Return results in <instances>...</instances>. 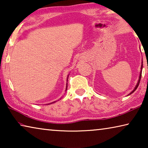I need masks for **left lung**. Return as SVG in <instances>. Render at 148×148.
<instances>
[{"label":"left lung","instance_id":"obj_1","mask_svg":"<svg viewBox=\"0 0 148 148\" xmlns=\"http://www.w3.org/2000/svg\"><path fill=\"white\" fill-rule=\"evenodd\" d=\"M142 67H143V64H142V66H141V71H140V76H139V79H138V83H137V84H136V87H134V90L132 91H131V92H130V94H129V95H131L132 92H134V91L135 90H136V89H137V87H138V86H139V84H140V79H141V76H142Z\"/></svg>","mask_w":148,"mask_h":148}]
</instances>
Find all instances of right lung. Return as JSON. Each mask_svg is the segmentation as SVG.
Returning a JSON list of instances; mask_svg holds the SVG:
<instances>
[{"mask_svg": "<svg viewBox=\"0 0 148 148\" xmlns=\"http://www.w3.org/2000/svg\"><path fill=\"white\" fill-rule=\"evenodd\" d=\"M68 77H69V76L67 77V81H68ZM66 89H67V84H66ZM53 102H51V104L53 103ZM50 104H51V103H50Z\"/></svg>", "mask_w": 148, "mask_h": 148, "instance_id": "obj_1", "label": "right lung"}]
</instances>
